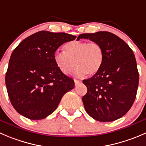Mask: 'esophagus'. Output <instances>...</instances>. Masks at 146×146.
<instances>
[{
	"label": "esophagus",
	"mask_w": 146,
	"mask_h": 146,
	"mask_svg": "<svg viewBox=\"0 0 146 146\" xmlns=\"http://www.w3.org/2000/svg\"><path fill=\"white\" fill-rule=\"evenodd\" d=\"M74 81H75V85H79V84L81 83V81H80V80H75Z\"/></svg>",
	"instance_id": "34e87169"
}]
</instances>
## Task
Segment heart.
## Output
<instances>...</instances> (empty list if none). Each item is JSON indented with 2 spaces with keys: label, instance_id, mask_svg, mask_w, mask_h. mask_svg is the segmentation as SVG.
<instances>
[{
  "label": "heart",
  "instance_id": "obj_1",
  "mask_svg": "<svg viewBox=\"0 0 146 146\" xmlns=\"http://www.w3.org/2000/svg\"><path fill=\"white\" fill-rule=\"evenodd\" d=\"M65 51L54 54V61L60 70L65 75L73 72L75 65L77 68L75 76L83 78L92 76L99 71L104 58L101 45L96 42L74 40L64 45Z\"/></svg>",
  "mask_w": 146,
  "mask_h": 146
}]
</instances>
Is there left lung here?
<instances>
[{
    "mask_svg": "<svg viewBox=\"0 0 146 146\" xmlns=\"http://www.w3.org/2000/svg\"><path fill=\"white\" fill-rule=\"evenodd\" d=\"M82 38L98 42L104 53L99 71L82 80L88 88L82 98L85 111L99 121L117 120L129 111L136 97L139 73L133 51L111 32L82 34L77 39Z\"/></svg>",
    "mask_w": 146,
    "mask_h": 146,
    "instance_id": "8db88e82",
    "label": "left lung"
}]
</instances>
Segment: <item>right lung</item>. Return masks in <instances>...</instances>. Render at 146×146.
Returning <instances> with one entry per match:
<instances>
[{"label":"right lung","mask_w":146,"mask_h":146,"mask_svg":"<svg viewBox=\"0 0 146 146\" xmlns=\"http://www.w3.org/2000/svg\"><path fill=\"white\" fill-rule=\"evenodd\" d=\"M76 36L40 31L25 39L13 51L5 74L7 92L20 114L32 120L44 119L56 110L64 94L75 87L54 61V54Z\"/></svg>","instance_id":"add662e5"}]
</instances>
